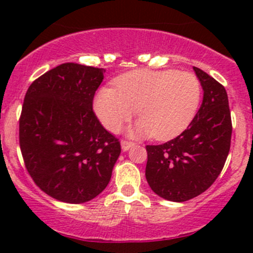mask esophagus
<instances>
[{
	"label": "esophagus",
	"mask_w": 253,
	"mask_h": 253,
	"mask_svg": "<svg viewBox=\"0 0 253 253\" xmlns=\"http://www.w3.org/2000/svg\"><path fill=\"white\" fill-rule=\"evenodd\" d=\"M133 145H134V143L128 142V141H122L121 142V148H122V150H124V152H127V150H128L131 147H133Z\"/></svg>",
	"instance_id": "34e87169"
}]
</instances>
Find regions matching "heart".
Here are the masks:
<instances>
[{"label": "heart", "mask_w": 253, "mask_h": 253, "mask_svg": "<svg viewBox=\"0 0 253 253\" xmlns=\"http://www.w3.org/2000/svg\"><path fill=\"white\" fill-rule=\"evenodd\" d=\"M116 89L101 86L93 100L99 121L117 131L136 110L139 120L131 133L169 139L190 125L202 95L192 73L176 70H137L115 79Z\"/></svg>", "instance_id": "obj_1"}]
</instances>
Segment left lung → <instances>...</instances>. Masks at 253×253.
<instances>
[{"label": "left lung", "instance_id": "obj_1", "mask_svg": "<svg viewBox=\"0 0 253 253\" xmlns=\"http://www.w3.org/2000/svg\"><path fill=\"white\" fill-rule=\"evenodd\" d=\"M203 89L195 119L180 136L147 145L145 178L159 197L185 202L205 192L223 170L230 150L231 116L225 88L193 67Z\"/></svg>", "mask_w": 253, "mask_h": 253}]
</instances>
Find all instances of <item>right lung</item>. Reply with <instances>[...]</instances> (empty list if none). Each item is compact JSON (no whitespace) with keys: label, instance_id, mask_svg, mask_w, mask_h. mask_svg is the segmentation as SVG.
<instances>
[{"label":"right lung","instance_id":"1","mask_svg":"<svg viewBox=\"0 0 253 253\" xmlns=\"http://www.w3.org/2000/svg\"><path fill=\"white\" fill-rule=\"evenodd\" d=\"M104 68L67 62L28 88L19 144L34 182L55 200L79 205L108 186L121 147L93 112Z\"/></svg>","mask_w":253,"mask_h":253}]
</instances>
